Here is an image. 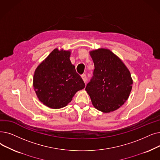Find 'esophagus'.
Returning a JSON list of instances; mask_svg holds the SVG:
<instances>
[{"instance_id": "esophagus-1", "label": "esophagus", "mask_w": 160, "mask_h": 160, "mask_svg": "<svg viewBox=\"0 0 160 160\" xmlns=\"http://www.w3.org/2000/svg\"><path fill=\"white\" fill-rule=\"evenodd\" d=\"M82 80H84V83L86 84V82H87V77H86V74H82Z\"/></svg>"}]
</instances>
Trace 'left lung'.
Instances as JSON below:
<instances>
[{
  "instance_id": "left-lung-1",
  "label": "left lung",
  "mask_w": 160,
  "mask_h": 160,
  "mask_svg": "<svg viewBox=\"0 0 160 160\" xmlns=\"http://www.w3.org/2000/svg\"><path fill=\"white\" fill-rule=\"evenodd\" d=\"M93 61V76L86 88L92 105L108 113L118 109L128 100L133 79L128 67L112 51L99 48L89 52Z\"/></svg>"
}]
</instances>
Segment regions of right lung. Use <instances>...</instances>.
<instances>
[{"mask_svg":"<svg viewBox=\"0 0 160 160\" xmlns=\"http://www.w3.org/2000/svg\"><path fill=\"white\" fill-rule=\"evenodd\" d=\"M70 50L55 48L37 67L33 88L38 100L53 109L66 107L79 90L85 88L70 60Z\"/></svg>","mask_w":160,"mask_h":160,"instance_id":"obj_1","label":"right lung"}]
</instances>
